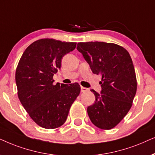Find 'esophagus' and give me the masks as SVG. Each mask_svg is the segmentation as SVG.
Instances as JSON below:
<instances>
[{
	"mask_svg": "<svg viewBox=\"0 0 155 155\" xmlns=\"http://www.w3.org/2000/svg\"><path fill=\"white\" fill-rule=\"evenodd\" d=\"M88 91V88H86L85 87H83V86H81V92H86Z\"/></svg>",
	"mask_w": 155,
	"mask_h": 155,
	"instance_id": "esophagus-1",
	"label": "esophagus"
}]
</instances>
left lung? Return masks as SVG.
I'll return each instance as SVG.
<instances>
[{
	"label": "left lung",
	"mask_w": 155,
	"mask_h": 155,
	"mask_svg": "<svg viewBox=\"0 0 155 155\" xmlns=\"http://www.w3.org/2000/svg\"><path fill=\"white\" fill-rule=\"evenodd\" d=\"M81 52L95 74L102 76L101 91L87 108L93 124L103 130L115 127L130 109L137 91V79L130 54L123 47L104 42H79Z\"/></svg>",
	"instance_id": "obj_1"
}]
</instances>
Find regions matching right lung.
Segmentation results:
<instances>
[{
  "label": "right lung",
  "mask_w": 155,
  "mask_h": 155,
  "mask_svg": "<svg viewBox=\"0 0 155 155\" xmlns=\"http://www.w3.org/2000/svg\"><path fill=\"white\" fill-rule=\"evenodd\" d=\"M76 45V42L41 39L27 47L18 64V98L31 118L43 128L62 125L80 94L78 83L53 84V76L61 68V59Z\"/></svg>",
  "instance_id": "1"
}]
</instances>
